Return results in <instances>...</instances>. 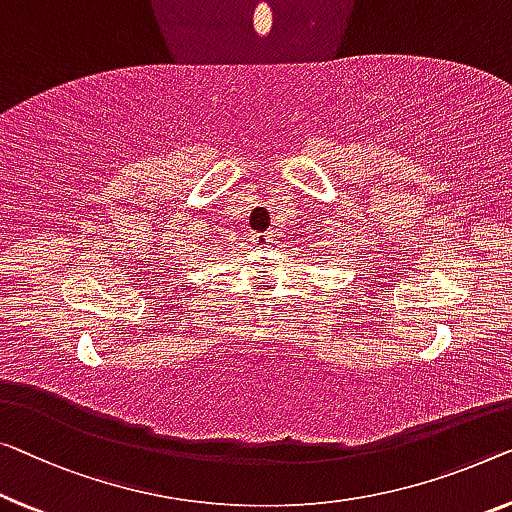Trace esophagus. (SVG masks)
<instances>
[{"instance_id": "34e87169", "label": "esophagus", "mask_w": 512, "mask_h": 512, "mask_svg": "<svg viewBox=\"0 0 512 512\" xmlns=\"http://www.w3.org/2000/svg\"><path fill=\"white\" fill-rule=\"evenodd\" d=\"M250 241H253V246H257V248H266L273 243V234L271 232H255L253 236H250Z\"/></svg>"}]
</instances>
